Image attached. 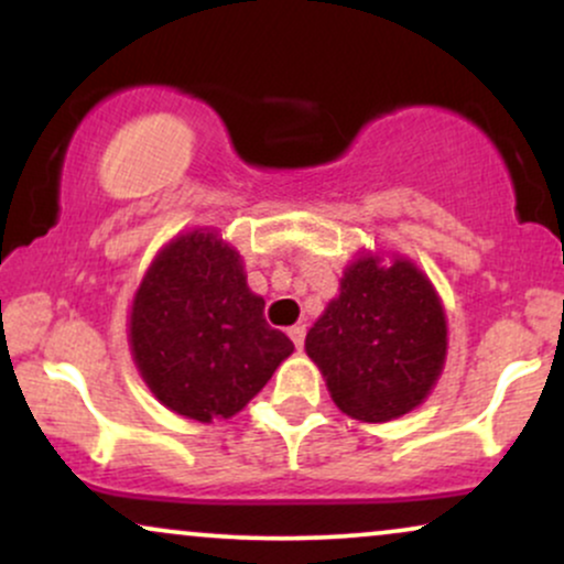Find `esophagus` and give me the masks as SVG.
I'll return each instance as SVG.
<instances>
[{"instance_id":"esophagus-1","label":"esophagus","mask_w":564,"mask_h":564,"mask_svg":"<svg viewBox=\"0 0 564 564\" xmlns=\"http://www.w3.org/2000/svg\"><path fill=\"white\" fill-rule=\"evenodd\" d=\"M289 336H291V341H294V347L302 349L304 347V336H307V328H304V326L289 328Z\"/></svg>"}]
</instances>
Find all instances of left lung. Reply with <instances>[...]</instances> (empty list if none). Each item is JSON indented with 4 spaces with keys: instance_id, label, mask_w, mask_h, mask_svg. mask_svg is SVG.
Returning a JSON list of instances; mask_svg holds the SVG:
<instances>
[{
    "instance_id": "8db88e82",
    "label": "left lung",
    "mask_w": 564,
    "mask_h": 564,
    "mask_svg": "<svg viewBox=\"0 0 564 564\" xmlns=\"http://www.w3.org/2000/svg\"><path fill=\"white\" fill-rule=\"evenodd\" d=\"M445 315L411 262H352L339 296L310 328L304 349L334 403L360 422H390L430 394L445 360Z\"/></svg>"
}]
</instances>
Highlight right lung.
<instances>
[{"mask_svg": "<svg viewBox=\"0 0 564 564\" xmlns=\"http://www.w3.org/2000/svg\"><path fill=\"white\" fill-rule=\"evenodd\" d=\"M129 341L151 392L196 422L241 411L294 349L264 321L236 251L198 230L166 246L142 278Z\"/></svg>", "mask_w": 564, "mask_h": 564, "instance_id": "1", "label": "right lung"}]
</instances>
